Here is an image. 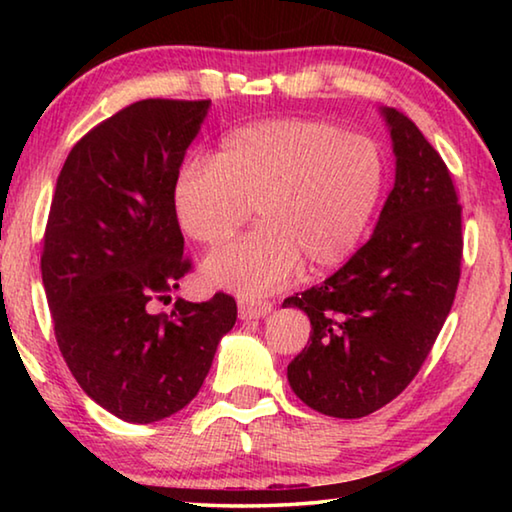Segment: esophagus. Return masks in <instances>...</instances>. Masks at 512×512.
<instances>
[{"mask_svg":"<svg viewBox=\"0 0 512 512\" xmlns=\"http://www.w3.org/2000/svg\"><path fill=\"white\" fill-rule=\"evenodd\" d=\"M273 305L268 300H239V318L241 320H255V318H264L266 314H271Z\"/></svg>","mask_w":512,"mask_h":512,"instance_id":"34e87169","label":"esophagus"}]
</instances>
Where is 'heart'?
Listing matches in <instances>:
<instances>
[{
  "label": "heart",
  "instance_id": "b5f03b06",
  "mask_svg": "<svg viewBox=\"0 0 512 512\" xmlns=\"http://www.w3.org/2000/svg\"><path fill=\"white\" fill-rule=\"evenodd\" d=\"M386 185V162L366 135L320 119H268L239 126L212 158H189L173 180V210L185 235L219 248L244 228L255 205L259 228L205 259L212 287L264 296L296 275L348 262L366 237Z\"/></svg>",
  "mask_w": 512,
  "mask_h": 512
}]
</instances>
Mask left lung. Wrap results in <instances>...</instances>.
<instances>
[{
	"mask_svg": "<svg viewBox=\"0 0 512 512\" xmlns=\"http://www.w3.org/2000/svg\"><path fill=\"white\" fill-rule=\"evenodd\" d=\"M395 183L372 237L323 284L296 293L309 345L287 377L302 402L332 418H363L395 400L431 352L461 277V205L445 162L420 128L379 108Z\"/></svg>",
	"mask_w": 512,
	"mask_h": 512,
	"instance_id": "1",
	"label": "left lung"
}]
</instances>
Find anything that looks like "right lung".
I'll return each mask as SVG.
<instances>
[{"mask_svg":"<svg viewBox=\"0 0 512 512\" xmlns=\"http://www.w3.org/2000/svg\"><path fill=\"white\" fill-rule=\"evenodd\" d=\"M212 101L144 99L74 144L56 180L40 268L58 348L85 395L149 424L201 391L235 298L176 300L189 271L173 180Z\"/></svg>","mask_w":512,"mask_h":512,"instance_id":"add662e5","label":"right lung"}]
</instances>
